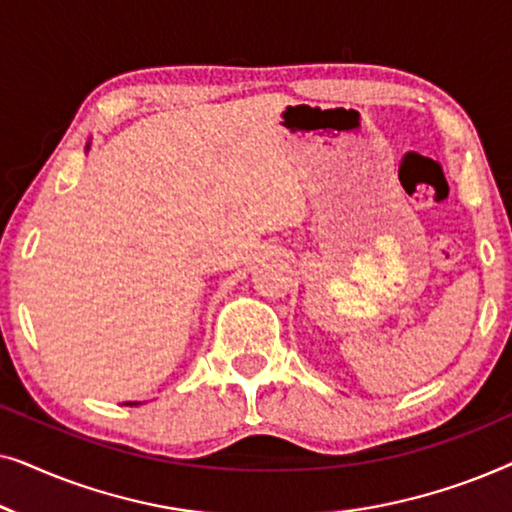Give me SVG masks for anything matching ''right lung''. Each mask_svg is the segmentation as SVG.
<instances>
[{"label": "right lung", "mask_w": 512, "mask_h": 512, "mask_svg": "<svg viewBox=\"0 0 512 512\" xmlns=\"http://www.w3.org/2000/svg\"><path fill=\"white\" fill-rule=\"evenodd\" d=\"M86 151H88V149H86ZM125 405H139V403H132V401H130V403H125Z\"/></svg>", "instance_id": "obj_1"}]
</instances>
